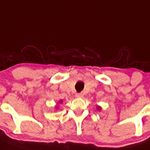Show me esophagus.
Wrapping results in <instances>:
<instances>
[{
  "label": "esophagus",
  "instance_id": "34e87169",
  "mask_svg": "<svg viewBox=\"0 0 150 150\" xmlns=\"http://www.w3.org/2000/svg\"><path fill=\"white\" fill-rule=\"evenodd\" d=\"M76 96L77 98H82L83 97V94L81 93H78L76 94Z\"/></svg>",
  "mask_w": 150,
  "mask_h": 150
}]
</instances>
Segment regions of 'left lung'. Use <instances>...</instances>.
Returning <instances> with one entry per match:
<instances>
[{"instance_id": "8db88e82", "label": "left lung", "mask_w": 150, "mask_h": 150, "mask_svg": "<svg viewBox=\"0 0 150 150\" xmlns=\"http://www.w3.org/2000/svg\"><path fill=\"white\" fill-rule=\"evenodd\" d=\"M98 109H99V108H98Z\"/></svg>"}]
</instances>
